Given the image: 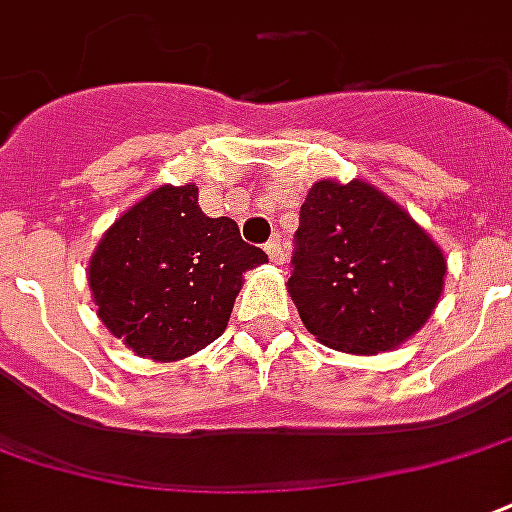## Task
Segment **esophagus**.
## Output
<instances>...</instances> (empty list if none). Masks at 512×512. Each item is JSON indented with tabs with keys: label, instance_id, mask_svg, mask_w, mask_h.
I'll return each instance as SVG.
<instances>
[{
	"label": "esophagus",
	"instance_id": "34e87169",
	"mask_svg": "<svg viewBox=\"0 0 512 512\" xmlns=\"http://www.w3.org/2000/svg\"><path fill=\"white\" fill-rule=\"evenodd\" d=\"M266 252L271 257V263H285V244H282V238H274V241H268L266 244Z\"/></svg>",
	"mask_w": 512,
	"mask_h": 512
}]
</instances>
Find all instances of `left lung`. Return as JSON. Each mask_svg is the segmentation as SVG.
<instances>
[{
    "label": "left lung",
    "mask_w": 512,
    "mask_h": 512,
    "mask_svg": "<svg viewBox=\"0 0 512 512\" xmlns=\"http://www.w3.org/2000/svg\"><path fill=\"white\" fill-rule=\"evenodd\" d=\"M445 274L437 241L369 181L312 184L287 293L317 342L352 355L396 350L437 309Z\"/></svg>",
    "instance_id": "obj_1"
}]
</instances>
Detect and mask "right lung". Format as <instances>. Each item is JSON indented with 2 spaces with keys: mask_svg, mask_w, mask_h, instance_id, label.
<instances>
[{
  "mask_svg": "<svg viewBox=\"0 0 512 512\" xmlns=\"http://www.w3.org/2000/svg\"><path fill=\"white\" fill-rule=\"evenodd\" d=\"M263 263L233 219L200 211L195 184H162L105 230L86 274L102 325L140 358L170 363L222 336L244 274Z\"/></svg>",
  "mask_w": 512,
  "mask_h": 512,
  "instance_id": "right-lung-1",
  "label": "right lung"
}]
</instances>
